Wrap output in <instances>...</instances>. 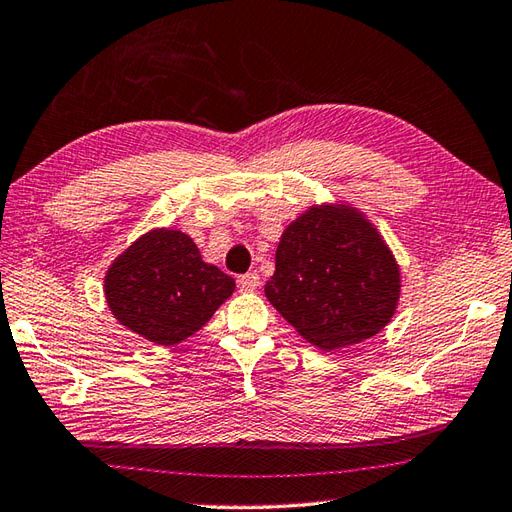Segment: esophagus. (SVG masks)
I'll return each mask as SVG.
<instances>
[{"mask_svg": "<svg viewBox=\"0 0 512 512\" xmlns=\"http://www.w3.org/2000/svg\"><path fill=\"white\" fill-rule=\"evenodd\" d=\"M238 287H241V291H256L260 287V276L256 271H247V274L238 278Z\"/></svg>", "mask_w": 512, "mask_h": 512, "instance_id": "esophagus-1", "label": "esophagus"}]
</instances>
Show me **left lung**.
<instances>
[{"mask_svg": "<svg viewBox=\"0 0 512 512\" xmlns=\"http://www.w3.org/2000/svg\"><path fill=\"white\" fill-rule=\"evenodd\" d=\"M265 296L302 338L333 351L384 329L398 307L400 269L360 212L311 207L280 238Z\"/></svg>", "mask_w": 512, "mask_h": 512, "instance_id": "obj_1", "label": "left lung"}]
</instances>
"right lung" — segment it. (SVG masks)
Returning <instances> with one entry per match:
<instances>
[{"mask_svg": "<svg viewBox=\"0 0 512 512\" xmlns=\"http://www.w3.org/2000/svg\"><path fill=\"white\" fill-rule=\"evenodd\" d=\"M234 287L232 276L203 263L190 236L154 229L114 260L106 300L123 327L170 347L201 329Z\"/></svg>", "mask_w": 512, "mask_h": 512, "instance_id": "obj_1", "label": "right lung"}]
</instances>
